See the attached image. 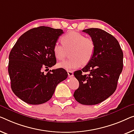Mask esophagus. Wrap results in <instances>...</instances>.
Masks as SVG:
<instances>
[{
	"instance_id": "esophagus-1",
	"label": "esophagus",
	"mask_w": 134,
	"mask_h": 134,
	"mask_svg": "<svg viewBox=\"0 0 134 134\" xmlns=\"http://www.w3.org/2000/svg\"><path fill=\"white\" fill-rule=\"evenodd\" d=\"M68 76H69V77H71L73 76V71H67Z\"/></svg>"
}]
</instances>
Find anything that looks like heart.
I'll use <instances>...</instances> for the list:
<instances>
[{
	"mask_svg": "<svg viewBox=\"0 0 134 134\" xmlns=\"http://www.w3.org/2000/svg\"><path fill=\"white\" fill-rule=\"evenodd\" d=\"M62 44L57 43L53 46V53L56 58L63 60L70 52L71 58L58 64V67L70 70L78 68L81 64L86 65L93 57L95 51V43L91 37L75 31L69 32L61 37Z\"/></svg>",
	"mask_w": 134,
	"mask_h": 134,
	"instance_id": "heart-1",
	"label": "heart"
}]
</instances>
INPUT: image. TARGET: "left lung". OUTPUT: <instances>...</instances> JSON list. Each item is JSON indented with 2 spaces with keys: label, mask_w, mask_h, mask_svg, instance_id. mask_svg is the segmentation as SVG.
Segmentation results:
<instances>
[{
  "label": "left lung",
  "mask_w": 134,
  "mask_h": 134,
  "mask_svg": "<svg viewBox=\"0 0 134 134\" xmlns=\"http://www.w3.org/2000/svg\"><path fill=\"white\" fill-rule=\"evenodd\" d=\"M95 43L91 61L81 70L74 72L79 88L73 96L82 105H96L114 93L123 70V53L118 41L107 32L99 28L83 30ZM87 72L88 74L83 72Z\"/></svg>",
  "instance_id": "1"
}]
</instances>
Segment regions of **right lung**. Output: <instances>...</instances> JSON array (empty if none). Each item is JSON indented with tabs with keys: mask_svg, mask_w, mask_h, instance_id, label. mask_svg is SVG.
Listing matches in <instances>:
<instances>
[{
	"mask_svg": "<svg viewBox=\"0 0 134 134\" xmlns=\"http://www.w3.org/2000/svg\"><path fill=\"white\" fill-rule=\"evenodd\" d=\"M63 29L47 26L31 29L21 35L9 55L8 73L13 93L25 102L40 105L52 98L56 87L68 74L59 68L44 74L57 63L53 46Z\"/></svg>",
	"mask_w": 134,
	"mask_h": 134,
	"instance_id": "add662e5",
	"label": "right lung"
}]
</instances>
